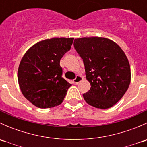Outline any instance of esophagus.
<instances>
[{
    "mask_svg": "<svg viewBox=\"0 0 147 147\" xmlns=\"http://www.w3.org/2000/svg\"><path fill=\"white\" fill-rule=\"evenodd\" d=\"M82 79L83 78L82 76H80V75H77L76 78L73 80V83L75 84H78L80 81L82 80Z\"/></svg>",
    "mask_w": 147,
    "mask_h": 147,
    "instance_id": "obj_1",
    "label": "esophagus"
}]
</instances>
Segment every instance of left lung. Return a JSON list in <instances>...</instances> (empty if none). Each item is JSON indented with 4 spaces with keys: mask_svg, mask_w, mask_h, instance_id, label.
<instances>
[{
    "mask_svg": "<svg viewBox=\"0 0 147 147\" xmlns=\"http://www.w3.org/2000/svg\"><path fill=\"white\" fill-rule=\"evenodd\" d=\"M74 47L82 59L90 90L83 94L87 104L100 109L112 107L127 92L131 70L117 44L105 38H78Z\"/></svg>",
    "mask_w": 147,
    "mask_h": 147,
    "instance_id": "1",
    "label": "left lung"
}]
</instances>
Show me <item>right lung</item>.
Returning <instances> with one entry per match:
<instances>
[{
  "instance_id": "right-lung-1",
  "label": "right lung",
  "mask_w": 147,
  "mask_h": 147,
  "mask_svg": "<svg viewBox=\"0 0 147 147\" xmlns=\"http://www.w3.org/2000/svg\"><path fill=\"white\" fill-rule=\"evenodd\" d=\"M73 40L54 38L40 41L22 58L18 71L19 86L24 97L37 107H53L64 100L71 84L63 78L60 62Z\"/></svg>"
}]
</instances>
